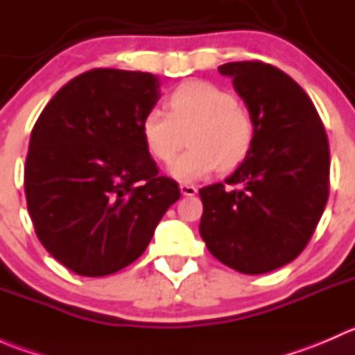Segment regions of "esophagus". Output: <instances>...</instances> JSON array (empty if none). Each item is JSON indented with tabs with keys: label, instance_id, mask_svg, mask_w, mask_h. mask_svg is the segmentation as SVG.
Returning a JSON list of instances; mask_svg holds the SVG:
<instances>
[{
	"label": "esophagus",
	"instance_id": "obj_1",
	"mask_svg": "<svg viewBox=\"0 0 355 355\" xmlns=\"http://www.w3.org/2000/svg\"><path fill=\"white\" fill-rule=\"evenodd\" d=\"M180 192H182V196H187V198H192V196H196L198 189H196L194 185H191V184H180Z\"/></svg>",
	"mask_w": 355,
	"mask_h": 355
}]
</instances>
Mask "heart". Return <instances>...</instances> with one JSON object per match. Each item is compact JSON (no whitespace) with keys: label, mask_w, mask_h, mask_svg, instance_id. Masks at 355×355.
Returning <instances> with one entry per match:
<instances>
[{"label":"heart","mask_w":355,"mask_h":355,"mask_svg":"<svg viewBox=\"0 0 355 355\" xmlns=\"http://www.w3.org/2000/svg\"><path fill=\"white\" fill-rule=\"evenodd\" d=\"M141 132L149 155L159 163H171L187 139L191 148L171 164L170 173L196 182L216 168L232 171L244 163L254 142V120L228 89L189 80L170 92L168 111L153 108L144 114Z\"/></svg>","instance_id":"b5f03b06"}]
</instances>
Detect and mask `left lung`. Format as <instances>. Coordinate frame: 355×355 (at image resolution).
I'll use <instances>...</instances> for the list:
<instances>
[{"label":"left lung","instance_id":"obj_1","mask_svg":"<svg viewBox=\"0 0 355 355\" xmlns=\"http://www.w3.org/2000/svg\"><path fill=\"white\" fill-rule=\"evenodd\" d=\"M234 78L254 120L244 163L199 191V232L228 268L263 275L285 266L309 244L330 192V148L323 121L304 89L263 62L218 67Z\"/></svg>","mask_w":355,"mask_h":355}]
</instances>
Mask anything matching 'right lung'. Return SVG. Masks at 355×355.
Returning a JSON list of instances; mask_svg holds the SVG:
<instances>
[{
    "label": "right lung",
    "instance_id": "1",
    "mask_svg": "<svg viewBox=\"0 0 355 355\" xmlns=\"http://www.w3.org/2000/svg\"><path fill=\"white\" fill-rule=\"evenodd\" d=\"M159 99L146 71L94 68L63 85L39 114L24 187L41 244L82 277H106L142 256L180 199L141 132Z\"/></svg>",
    "mask_w": 355,
    "mask_h": 355
}]
</instances>
